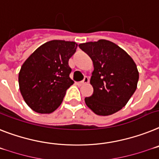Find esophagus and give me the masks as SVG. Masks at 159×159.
I'll return each mask as SVG.
<instances>
[{"instance_id": "1", "label": "esophagus", "mask_w": 159, "mask_h": 159, "mask_svg": "<svg viewBox=\"0 0 159 159\" xmlns=\"http://www.w3.org/2000/svg\"><path fill=\"white\" fill-rule=\"evenodd\" d=\"M89 82V78H88V77H85V78H84L83 81H82V82H78V85L79 86H82V85H84V84H86Z\"/></svg>"}]
</instances>
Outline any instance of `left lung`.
I'll return each instance as SVG.
<instances>
[{"mask_svg":"<svg viewBox=\"0 0 159 159\" xmlns=\"http://www.w3.org/2000/svg\"><path fill=\"white\" fill-rule=\"evenodd\" d=\"M80 48L94 64L90 84L92 96L86 106L98 116H110L127 104L137 87L139 72L130 56L120 47L106 39L80 43Z\"/></svg>","mask_w":159,"mask_h":159,"instance_id":"left-lung-1","label":"left lung"}]
</instances>
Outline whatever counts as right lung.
I'll use <instances>...</instances> for the list:
<instances>
[{
    "mask_svg": "<svg viewBox=\"0 0 159 159\" xmlns=\"http://www.w3.org/2000/svg\"><path fill=\"white\" fill-rule=\"evenodd\" d=\"M77 43L51 40L39 47L22 64L18 73L19 90L26 104L35 112L50 114L63 101L74 82L69 77V58Z\"/></svg>",
    "mask_w": 159,
    "mask_h": 159,
    "instance_id": "add662e5",
    "label": "right lung"
}]
</instances>
